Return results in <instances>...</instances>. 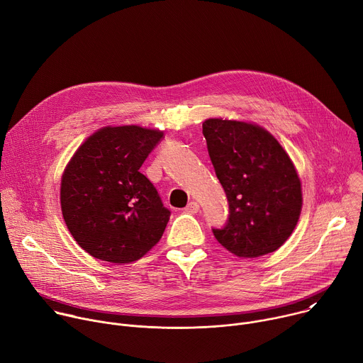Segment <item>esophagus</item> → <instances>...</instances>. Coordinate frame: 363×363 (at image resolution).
<instances>
[{"instance_id": "1", "label": "esophagus", "mask_w": 363, "mask_h": 363, "mask_svg": "<svg viewBox=\"0 0 363 363\" xmlns=\"http://www.w3.org/2000/svg\"><path fill=\"white\" fill-rule=\"evenodd\" d=\"M184 211L188 213V214H196V213L199 211V203L195 202V201H191V202L185 206Z\"/></svg>"}]
</instances>
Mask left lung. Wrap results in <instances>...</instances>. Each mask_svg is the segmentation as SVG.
I'll use <instances>...</instances> for the list:
<instances>
[{
    "label": "left lung",
    "instance_id": "obj_1",
    "mask_svg": "<svg viewBox=\"0 0 363 363\" xmlns=\"http://www.w3.org/2000/svg\"><path fill=\"white\" fill-rule=\"evenodd\" d=\"M202 133L230 214L217 241L237 257L276 251L291 235L301 211L296 168L266 129L238 121L206 119Z\"/></svg>",
    "mask_w": 363,
    "mask_h": 363
}]
</instances>
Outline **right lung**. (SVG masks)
<instances>
[{
    "mask_svg": "<svg viewBox=\"0 0 363 363\" xmlns=\"http://www.w3.org/2000/svg\"><path fill=\"white\" fill-rule=\"evenodd\" d=\"M164 132L106 126L76 150L60 188L62 213L77 244L103 262L123 264L143 257L169 221L140 167Z\"/></svg>",
    "mask_w": 363,
    "mask_h": 363,
    "instance_id": "1",
    "label": "right lung"
}]
</instances>
